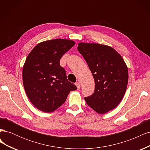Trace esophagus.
Segmentation results:
<instances>
[{"label":"esophagus","instance_id":"obj_1","mask_svg":"<svg viewBox=\"0 0 150 150\" xmlns=\"http://www.w3.org/2000/svg\"><path fill=\"white\" fill-rule=\"evenodd\" d=\"M75 85L77 86V88H78V90H79V89H80L81 86H80L79 83H78V82H76V83H75Z\"/></svg>","mask_w":150,"mask_h":150}]
</instances>
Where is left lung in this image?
<instances>
[{
    "instance_id": "8db88e82",
    "label": "left lung",
    "mask_w": 150,
    "mask_h": 150,
    "mask_svg": "<svg viewBox=\"0 0 150 150\" xmlns=\"http://www.w3.org/2000/svg\"><path fill=\"white\" fill-rule=\"evenodd\" d=\"M78 50L92 72L94 93L85 97L88 105L99 114L116 108L123 98L128 81V71L120 54L106 45L79 43Z\"/></svg>"
}]
</instances>
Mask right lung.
Segmentation results:
<instances>
[{
    "mask_svg": "<svg viewBox=\"0 0 150 150\" xmlns=\"http://www.w3.org/2000/svg\"><path fill=\"white\" fill-rule=\"evenodd\" d=\"M71 40L56 39L38 44L27 57L22 79L27 96L38 110L52 112L77 87L67 79L60 66L62 56L74 46Z\"/></svg>",
    "mask_w": 150,
    "mask_h": 150,
    "instance_id": "add662e5",
    "label": "right lung"
}]
</instances>
